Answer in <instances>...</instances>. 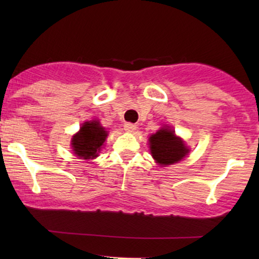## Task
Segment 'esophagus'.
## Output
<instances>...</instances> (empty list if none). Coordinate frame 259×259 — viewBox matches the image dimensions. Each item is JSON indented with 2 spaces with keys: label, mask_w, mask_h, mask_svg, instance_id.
I'll list each match as a JSON object with an SVG mask.
<instances>
[{
  "label": "esophagus",
  "mask_w": 259,
  "mask_h": 259,
  "mask_svg": "<svg viewBox=\"0 0 259 259\" xmlns=\"http://www.w3.org/2000/svg\"><path fill=\"white\" fill-rule=\"evenodd\" d=\"M124 130L126 133H130V134H134L136 130H137V125L133 124V123H125L124 124Z\"/></svg>",
  "instance_id": "esophagus-1"
}]
</instances>
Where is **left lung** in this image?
I'll list each match as a JSON object with an SVG mask.
<instances>
[{
	"instance_id": "1",
	"label": "left lung",
	"mask_w": 259,
	"mask_h": 259,
	"mask_svg": "<svg viewBox=\"0 0 259 259\" xmlns=\"http://www.w3.org/2000/svg\"><path fill=\"white\" fill-rule=\"evenodd\" d=\"M148 145L152 157L161 166L178 163L190 153V148L183 138L175 134V130L168 125L161 126L155 134L151 135Z\"/></svg>"
}]
</instances>
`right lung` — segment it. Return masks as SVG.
I'll use <instances>...</instances> for the list:
<instances>
[{
	"mask_svg": "<svg viewBox=\"0 0 259 259\" xmlns=\"http://www.w3.org/2000/svg\"><path fill=\"white\" fill-rule=\"evenodd\" d=\"M107 136L108 131L104 128L99 120L85 121L71 139L73 154L81 160L96 159L104 148Z\"/></svg>",
	"mask_w": 259,
	"mask_h": 259,
	"instance_id": "1",
	"label": "right lung"
}]
</instances>
